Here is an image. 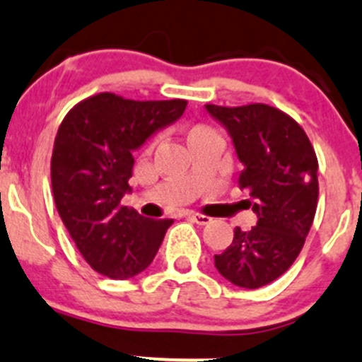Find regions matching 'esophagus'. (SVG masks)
<instances>
[{
	"instance_id": "34e87169",
	"label": "esophagus",
	"mask_w": 362,
	"mask_h": 362,
	"mask_svg": "<svg viewBox=\"0 0 362 362\" xmlns=\"http://www.w3.org/2000/svg\"><path fill=\"white\" fill-rule=\"evenodd\" d=\"M188 218L192 221H195L197 225H207L211 223V218L206 216V214H200V213H188Z\"/></svg>"
}]
</instances>
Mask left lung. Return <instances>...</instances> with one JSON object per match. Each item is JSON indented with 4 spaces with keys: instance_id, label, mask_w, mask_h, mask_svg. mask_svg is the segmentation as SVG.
Returning a JSON list of instances; mask_svg holds the SVG:
<instances>
[{
    "instance_id": "1",
    "label": "left lung",
    "mask_w": 362,
    "mask_h": 362,
    "mask_svg": "<svg viewBox=\"0 0 362 362\" xmlns=\"http://www.w3.org/2000/svg\"><path fill=\"white\" fill-rule=\"evenodd\" d=\"M206 109L230 134L243 163L239 186L253 197L259 216L252 230L234 228L232 245L214 255V266L238 287H264L294 264L306 241L318 200L317 155L298 121L276 107Z\"/></svg>"
}]
</instances>
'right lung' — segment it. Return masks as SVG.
I'll use <instances>...</instances> for the list:
<instances>
[{"label": "right lung", "instance_id": "1", "mask_svg": "<svg viewBox=\"0 0 362 362\" xmlns=\"http://www.w3.org/2000/svg\"><path fill=\"white\" fill-rule=\"evenodd\" d=\"M186 103L98 93L61 121L51 158L52 195L68 234L96 273L127 280L144 271L174 223L142 216L121 199L130 189L134 149L180 119Z\"/></svg>", "mask_w": 362, "mask_h": 362}]
</instances>
